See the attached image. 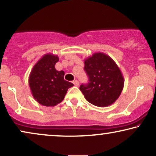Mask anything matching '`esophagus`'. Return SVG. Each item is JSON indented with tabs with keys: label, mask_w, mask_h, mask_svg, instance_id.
Returning <instances> with one entry per match:
<instances>
[{
	"label": "esophagus",
	"mask_w": 156,
	"mask_h": 156,
	"mask_svg": "<svg viewBox=\"0 0 156 156\" xmlns=\"http://www.w3.org/2000/svg\"><path fill=\"white\" fill-rule=\"evenodd\" d=\"M73 84H74L76 86H79V82H78V80H73Z\"/></svg>",
	"instance_id": "esophagus-1"
}]
</instances>
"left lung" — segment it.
Wrapping results in <instances>:
<instances>
[{
	"label": "left lung",
	"mask_w": 156,
	"mask_h": 156,
	"mask_svg": "<svg viewBox=\"0 0 156 156\" xmlns=\"http://www.w3.org/2000/svg\"><path fill=\"white\" fill-rule=\"evenodd\" d=\"M87 84L80 86L85 98L93 105L105 107L119 98L124 87V77L116 62L109 55L96 52L84 60Z\"/></svg>",
	"instance_id": "left-lung-1"
}]
</instances>
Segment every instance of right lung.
I'll list each match as a JSON object with an SVG mask.
<instances>
[{
    "label": "right lung",
    "instance_id": "right-lung-1",
    "mask_svg": "<svg viewBox=\"0 0 156 156\" xmlns=\"http://www.w3.org/2000/svg\"><path fill=\"white\" fill-rule=\"evenodd\" d=\"M58 55L48 53L43 55L30 73L29 85L33 97L39 104L54 106L64 99L67 90L73 84L64 80L65 72L55 69Z\"/></svg>",
    "mask_w": 156,
    "mask_h": 156
}]
</instances>
